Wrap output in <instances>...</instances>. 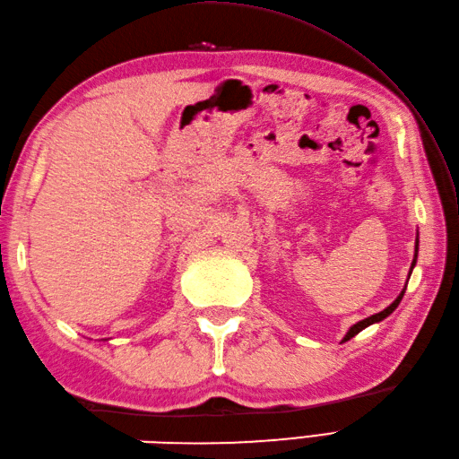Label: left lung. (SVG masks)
I'll return each instance as SVG.
<instances>
[{"label":"left lung","mask_w":459,"mask_h":459,"mask_svg":"<svg viewBox=\"0 0 459 459\" xmlns=\"http://www.w3.org/2000/svg\"><path fill=\"white\" fill-rule=\"evenodd\" d=\"M416 256H418V240H416ZM416 256H414V260H412V268H414V264H416ZM404 290H406V288H404ZM404 290L401 291V296H398V298L393 301V304L388 306L386 309L380 311V314L370 316V317H367V319H363V321H359V324H355L353 327H351V329H349V333L345 335V339H343V341H349L351 337H355V335L359 333V331H363V329H365V327H368L370 324H377V321H383L386 316H391L393 311L396 309V306L401 304V299H403V296H404Z\"/></svg>","instance_id":"1"}]
</instances>
